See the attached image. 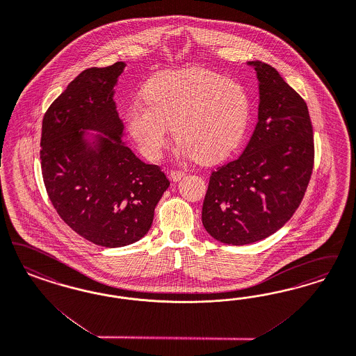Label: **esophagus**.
<instances>
[{
    "mask_svg": "<svg viewBox=\"0 0 356 356\" xmlns=\"http://www.w3.org/2000/svg\"><path fill=\"white\" fill-rule=\"evenodd\" d=\"M170 176H171L172 180L173 181H179V180H181L183 177L185 176V172L183 170H172L170 172Z\"/></svg>",
    "mask_w": 356,
    "mask_h": 356,
    "instance_id": "obj_1",
    "label": "esophagus"
}]
</instances>
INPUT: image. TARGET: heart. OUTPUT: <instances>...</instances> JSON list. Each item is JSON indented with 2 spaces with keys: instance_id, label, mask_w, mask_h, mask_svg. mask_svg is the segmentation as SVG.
Masks as SVG:
<instances>
[{
  "instance_id": "1",
  "label": "heart",
  "mask_w": 356,
  "mask_h": 356,
  "mask_svg": "<svg viewBox=\"0 0 356 356\" xmlns=\"http://www.w3.org/2000/svg\"><path fill=\"white\" fill-rule=\"evenodd\" d=\"M143 97L129 106L126 126L148 159H159L173 122L183 154L202 163L218 161L239 146L251 120L245 86L202 68L156 74Z\"/></svg>"
}]
</instances>
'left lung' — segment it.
<instances>
[{"label": "left lung", "instance_id": "1", "mask_svg": "<svg viewBox=\"0 0 356 356\" xmlns=\"http://www.w3.org/2000/svg\"><path fill=\"white\" fill-rule=\"evenodd\" d=\"M259 80L258 123L238 159L211 172L204 227L227 245L261 241L292 218L314 165L307 102L266 63L250 62Z\"/></svg>", "mask_w": 356, "mask_h": 356}]
</instances>
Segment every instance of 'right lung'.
I'll return each mask as SVG.
<instances>
[{
    "label": "right lung",
    "instance_id": "right-lung-1",
    "mask_svg": "<svg viewBox=\"0 0 356 356\" xmlns=\"http://www.w3.org/2000/svg\"><path fill=\"white\" fill-rule=\"evenodd\" d=\"M124 63L88 68L49 106L42 122L40 165L49 200L74 232L102 247L131 245L147 234L170 180L121 142L113 99ZM98 136L94 145L85 130Z\"/></svg>",
    "mask_w": 356,
    "mask_h": 356
}]
</instances>
